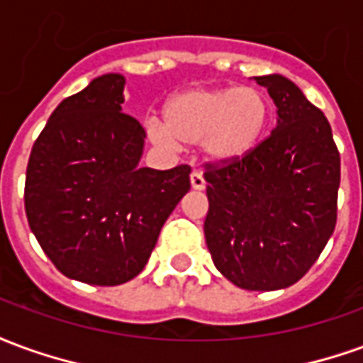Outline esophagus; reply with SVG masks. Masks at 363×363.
I'll use <instances>...</instances> for the list:
<instances>
[{
    "instance_id": "1",
    "label": "esophagus",
    "mask_w": 363,
    "mask_h": 363,
    "mask_svg": "<svg viewBox=\"0 0 363 363\" xmlns=\"http://www.w3.org/2000/svg\"><path fill=\"white\" fill-rule=\"evenodd\" d=\"M190 186H192V190H204L206 189V181H204V177H202V173L194 171V173L190 174Z\"/></svg>"
}]
</instances>
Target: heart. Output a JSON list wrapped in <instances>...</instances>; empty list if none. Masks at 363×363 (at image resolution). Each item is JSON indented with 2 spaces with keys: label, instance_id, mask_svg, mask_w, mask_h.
Returning <instances> with one entry per match:
<instances>
[{
  "label": "heart",
  "instance_id": "1",
  "mask_svg": "<svg viewBox=\"0 0 363 363\" xmlns=\"http://www.w3.org/2000/svg\"><path fill=\"white\" fill-rule=\"evenodd\" d=\"M270 118L272 104L260 89L192 87L163 104V122H145V135L165 150L200 142L206 161L233 165L259 150Z\"/></svg>",
  "mask_w": 363,
  "mask_h": 363
}]
</instances>
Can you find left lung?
<instances>
[{
  "mask_svg": "<svg viewBox=\"0 0 363 363\" xmlns=\"http://www.w3.org/2000/svg\"><path fill=\"white\" fill-rule=\"evenodd\" d=\"M278 124L251 157L210 167L204 235L237 288L284 289L319 259L336 223L340 155L325 114L288 77L260 75Z\"/></svg>",
  "mask_w": 363,
  "mask_h": 363,
  "instance_id": "8db88e82",
  "label": "left lung"
}]
</instances>
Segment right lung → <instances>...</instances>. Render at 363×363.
<instances>
[{"label": "right lung", "instance_id": "add662e5", "mask_svg": "<svg viewBox=\"0 0 363 363\" xmlns=\"http://www.w3.org/2000/svg\"><path fill=\"white\" fill-rule=\"evenodd\" d=\"M124 85V75L104 74L64 99L27 167L30 231L60 272L91 286H118L142 272L190 190L186 165L140 167L145 132L122 111Z\"/></svg>", "mask_w": 363, "mask_h": 363}]
</instances>
